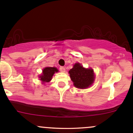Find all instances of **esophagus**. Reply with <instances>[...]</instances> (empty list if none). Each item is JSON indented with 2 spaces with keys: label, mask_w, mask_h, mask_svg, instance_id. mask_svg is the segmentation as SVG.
Returning a JSON list of instances; mask_svg holds the SVG:
<instances>
[{
  "label": "esophagus",
  "mask_w": 133,
  "mask_h": 133,
  "mask_svg": "<svg viewBox=\"0 0 133 133\" xmlns=\"http://www.w3.org/2000/svg\"><path fill=\"white\" fill-rule=\"evenodd\" d=\"M60 71L61 72H62V73H64V72L65 71V68H64V67H60Z\"/></svg>",
  "instance_id": "1"
}]
</instances>
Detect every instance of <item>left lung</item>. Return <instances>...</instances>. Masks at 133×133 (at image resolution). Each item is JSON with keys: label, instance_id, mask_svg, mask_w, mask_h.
I'll return each mask as SVG.
<instances>
[{"label": "left lung", "instance_id": "8db88e82", "mask_svg": "<svg viewBox=\"0 0 133 133\" xmlns=\"http://www.w3.org/2000/svg\"><path fill=\"white\" fill-rule=\"evenodd\" d=\"M71 80L76 88L86 89L92 85L95 80V73L91 68H85L80 64L76 63L69 71Z\"/></svg>", "mask_w": 133, "mask_h": 133}]
</instances>
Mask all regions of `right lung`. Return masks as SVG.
<instances>
[{"mask_svg":"<svg viewBox=\"0 0 133 133\" xmlns=\"http://www.w3.org/2000/svg\"><path fill=\"white\" fill-rule=\"evenodd\" d=\"M57 72H58V70L57 69V68H55V67H53V68L46 67L44 69H43L42 73L39 76L40 80H41L42 84L43 83L49 82L51 80L53 75Z\"/></svg>","mask_w":133,"mask_h":133,"instance_id":"1","label":"right lung"}]
</instances>
